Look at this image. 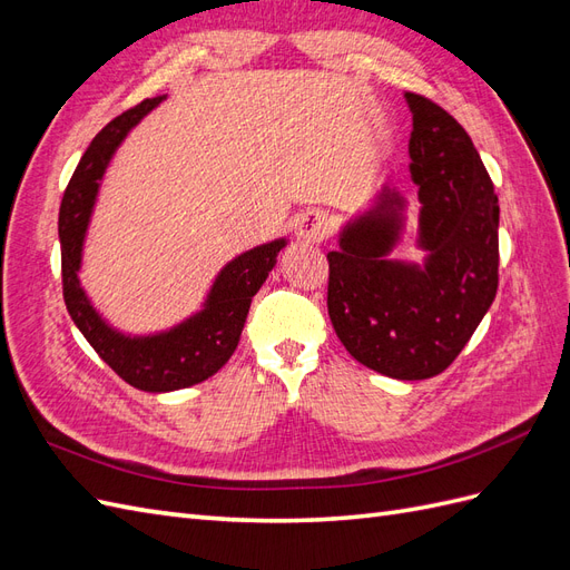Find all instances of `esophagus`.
Listing matches in <instances>:
<instances>
[{
	"mask_svg": "<svg viewBox=\"0 0 570 570\" xmlns=\"http://www.w3.org/2000/svg\"><path fill=\"white\" fill-rule=\"evenodd\" d=\"M331 230L333 223L321 209H306L295 218V233L299 239H306V243H321V239L331 235Z\"/></svg>",
	"mask_w": 570,
	"mask_h": 570,
	"instance_id": "1",
	"label": "esophagus"
}]
</instances>
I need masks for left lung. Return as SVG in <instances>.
<instances>
[{
	"label": "left lung",
	"mask_w": 570,
	"mask_h": 570,
	"mask_svg": "<svg viewBox=\"0 0 570 570\" xmlns=\"http://www.w3.org/2000/svg\"><path fill=\"white\" fill-rule=\"evenodd\" d=\"M413 114L411 178L419 185L425 268L387 262L402 199L390 187L327 254V316L347 352L377 373L423 381L461 354L499 285V199L469 132L433 99Z\"/></svg>",
	"instance_id": "left-lung-1"
}]
</instances>
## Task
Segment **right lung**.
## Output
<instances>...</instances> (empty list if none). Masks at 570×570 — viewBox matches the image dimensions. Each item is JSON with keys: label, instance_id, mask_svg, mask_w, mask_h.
<instances>
[{"label": "right lung", "instance_id": "obj_1", "mask_svg": "<svg viewBox=\"0 0 570 570\" xmlns=\"http://www.w3.org/2000/svg\"><path fill=\"white\" fill-rule=\"evenodd\" d=\"M161 99L151 97L140 101L97 132L66 185L59 209L61 285L68 314L92 350L105 358V364L128 385L145 392H170L197 385L226 364L245 327L252 297L264 285L268 271L275 266V256L285 247V239H275L271 245L237 256L220 271L204 312L170 333L124 337L97 316L80 289L78 268L99 178L105 176L111 154L126 132Z\"/></svg>", "mask_w": 570, "mask_h": 570}]
</instances>
